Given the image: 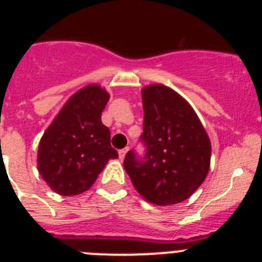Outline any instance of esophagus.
Returning <instances> with one entry per match:
<instances>
[{
  "label": "esophagus",
  "mask_w": 262,
  "mask_h": 262,
  "mask_svg": "<svg viewBox=\"0 0 262 262\" xmlns=\"http://www.w3.org/2000/svg\"><path fill=\"white\" fill-rule=\"evenodd\" d=\"M127 152H128V148H123V149H120V151L118 152V155H119V159L123 160L124 156H126Z\"/></svg>",
  "instance_id": "obj_1"
}]
</instances>
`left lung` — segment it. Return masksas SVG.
<instances>
[{
    "instance_id": "8db88e82",
    "label": "left lung",
    "mask_w": 262,
    "mask_h": 262,
    "mask_svg": "<svg viewBox=\"0 0 262 262\" xmlns=\"http://www.w3.org/2000/svg\"><path fill=\"white\" fill-rule=\"evenodd\" d=\"M144 157L134 149L124 169L138 193L159 206L187 200L209 173L211 144L195 111L174 90L155 84L142 90Z\"/></svg>"
}]
</instances>
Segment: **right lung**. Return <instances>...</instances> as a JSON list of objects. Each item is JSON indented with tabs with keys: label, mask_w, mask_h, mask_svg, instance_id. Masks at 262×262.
I'll return each mask as SVG.
<instances>
[{
	"label": "right lung",
	"mask_w": 262,
	"mask_h": 262,
	"mask_svg": "<svg viewBox=\"0 0 262 262\" xmlns=\"http://www.w3.org/2000/svg\"><path fill=\"white\" fill-rule=\"evenodd\" d=\"M110 94L88 85L62 106L39 143L38 169L53 191L64 196L84 193L118 152L101 115Z\"/></svg>",
	"instance_id": "obj_1"
}]
</instances>
